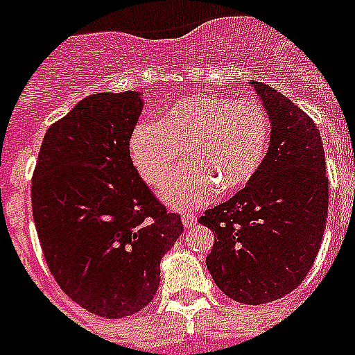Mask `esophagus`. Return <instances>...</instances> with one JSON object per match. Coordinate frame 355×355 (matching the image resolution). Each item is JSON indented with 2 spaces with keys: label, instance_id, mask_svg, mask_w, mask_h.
Wrapping results in <instances>:
<instances>
[{
  "label": "esophagus",
  "instance_id": "esophagus-1",
  "mask_svg": "<svg viewBox=\"0 0 355 355\" xmlns=\"http://www.w3.org/2000/svg\"><path fill=\"white\" fill-rule=\"evenodd\" d=\"M182 223H184V227H186V228L193 227L195 223H197V216H195L193 211H184V214H182Z\"/></svg>",
  "mask_w": 355,
  "mask_h": 355
}]
</instances>
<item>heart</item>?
Segmentation results:
<instances>
[{
  "label": "heart",
  "instance_id": "heart-1",
  "mask_svg": "<svg viewBox=\"0 0 355 355\" xmlns=\"http://www.w3.org/2000/svg\"><path fill=\"white\" fill-rule=\"evenodd\" d=\"M270 118L254 97L202 94L175 103L155 123H139L128 156L147 186L158 188L182 152L187 164L162 186L169 206L189 208L245 188L263 164Z\"/></svg>",
  "mask_w": 355,
  "mask_h": 355
}]
</instances>
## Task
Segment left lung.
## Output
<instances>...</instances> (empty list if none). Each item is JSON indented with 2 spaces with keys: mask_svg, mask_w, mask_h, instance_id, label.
I'll use <instances>...</instances> for the list:
<instances>
[{
  "mask_svg": "<svg viewBox=\"0 0 355 355\" xmlns=\"http://www.w3.org/2000/svg\"><path fill=\"white\" fill-rule=\"evenodd\" d=\"M272 132L250 182L199 217L216 241L206 258L211 278L239 304L286 297L311 269L328 219L324 147L313 119L265 83H252Z\"/></svg>",
  "mask_w": 355,
  "mask_h": 355,
  "instance_id": "1",
  "label": "left lung"
}]
</instances>
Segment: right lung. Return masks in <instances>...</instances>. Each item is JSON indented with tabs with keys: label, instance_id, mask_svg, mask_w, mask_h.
Segmentation results:
<instances>
[{
	"label": "right lung",
	"instance_id": "add662e5",
	"mask_svg": "<svg viewBox=\"0 0 355 355\" xmlns=\"http://www.w3.org/2000/svg\"><path fill=\"white\" fill-rule=\"evenodd\" d=\"M141 108L138 92L85 97L47 128L33 173V219L53 278L107 319L153 300L162 258L184 232L128 156Z\"/></svg>",
	"mask_w": 355,
	"mask_h": 355
}]
</instances>
